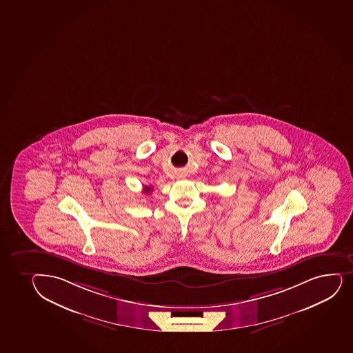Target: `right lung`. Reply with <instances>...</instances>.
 Instances as JSON below:
<instances>
[{"label":"right lung","mask_w":353,"mask_h":353,"mask_svg":"<svg viewBox=\"0 0 353 353\" xmlns=\"http://www.w3.org/2000/svg\"><path fill=\"white\" fill-rule=\"evenodd\" d=\"M152 188H148V186H144L143 192L145 194H149L152 192Z\"/></svg>","instance_id":"add662e5"}]
</instances>
